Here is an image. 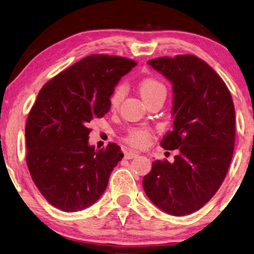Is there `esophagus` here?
<instances>
[{
  "label": "esophagus",
  "instance_id": "1",
  "mask_svg": "<svg viewBox=\"0 0 254 254\" xmlns=\"http://www.w3.org/2000/svg\"><path fill=\"white\" fill-rule=\"evenodd\" d=\"M139 155L136 154V152L134 151H127L126 152V158L127 159H133V158H136Z\"/></svg>",
  "mask_w": 254,
  "mask_h": 254
}]
</instances>
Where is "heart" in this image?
I'll return each instance as SVG.
<instances>
[{
    "mask_svg": "<svg viewBox=\"0 0 254 254\" xmlns=\"http://www.w3.org/2000/svg\"><path fill=\"white\" fill-rule=\"evenodd\" d=\"M139 90L141 94L142 98L146 100V103H149L150 100L155 98H166L167 89L165 84L160 80L156 78H146L143 79L139 84ZM126 94L123 84H119L118 87L113 90L110 97V105L112 110L118 108L120 103L122 102ZM151 139V130L148 127H131L127 131V133L124 136V142L127 143L128 146L133 148H144L149 143Z\"/></svg>",
    "mask_w": 254,
    "mask_h": 254,
    "instance_id": "b5f03b06",
    "label": "heart"
}]
</instances>
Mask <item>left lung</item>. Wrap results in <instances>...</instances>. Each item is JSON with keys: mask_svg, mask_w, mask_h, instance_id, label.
Instances as JSON below:
<instances>
[{"mask_svg": "<svg viewBox=\"0 0 254 254\" xmlns=\"http://www.w3.org/2000/svg\"><path fill=\"white\" fill-rule=\"evenodd\" d=\"M148 64L173 83L174 127L160 146L180 154L172 164L152 163L142 185L163 211L189 215L203 207L226 178L235 143L234 103L224 80L198 56H163Z\"/></svg>", "mask_w": 254, "mask_h": 254, "instance_id": "1", "label": "left lung"}]
</instances>
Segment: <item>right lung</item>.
I'll return each mask as SVG.
<instances>
[{
	"label": "right lung",
	"mask_w": 254,
	"mask_h": 254,
	"mask_svg": "<svg viewBox=\"0 0 254 254\" xmlns=\"http://www.w3.org/2000/svg\"><path fill=\"white\" fill-rule=\"evenodd\" d=\"M135 65L122 56L92 54L40 89L26 123V160L39 192L60 210L95 203L123 158L114 142L97 151L88 144L89 123L110 111L114 87Z\"/></svg>",
	"instance_id": "right-lung-1"
}]
</instances>
